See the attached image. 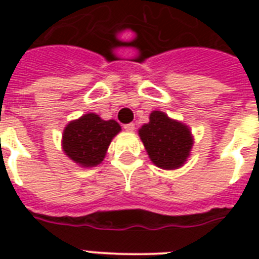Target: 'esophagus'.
Wrapping results in <instances>:
<instances>
[{
    "instance_id": "esophagus-1",
    "label": "esophagus",
    "mask_w": 259,
    "mask_h": 259,
    "mask_svg": "<svg viewBox=\"0 0 259 259\" xmlns=\"http://www.w3.org/2000/svg\"><path fill=\"white\" fill-rule=\"evenodd\" d=\"M123 129L127 130V132H133V130L136 129V125H134L133 122H130V123H126V125H123Z\"/></svg>"
}]
</instances>
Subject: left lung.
Wrapping results in <instances>:
<instances>
[{"label": "left lung", "mask_w": 259, "mask_h": 259, "mask_svg": "<svg viewBox=\"0 0 259 259\" xmlns=\"http://www.w3.org/2000/svg\"><path fill=\"white\" fill-rule=\"evenodd\" d=\"M149 119V123L140 129V137L150 160L162 169H176L183 165L192 148L188 127L169 119L161 111H153Z\"/></svg>", "instance_id": "8db88e82"}]
</instances>
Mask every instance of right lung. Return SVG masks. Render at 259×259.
I'll list each match as a JSON object with an SVG mask.
<instances>
[{
	"mask_svg": "<svg viewBox=\"0 0 259 259\" xmlns=\"http://www.w3.org/2000/svg\"><path fill=\"white\" fill-rule=\"evenodd\" d=\"M121 126L114 119L103 121L97 114H86L70 122L63 133V149L82 166H95L103 161L110 142Z\"/></svg>",
	"mask_w": 259,
	"mask_h": 259,
	"instance_id": "right-lung-1",
	"label": "right lung"
}]
</instances>
